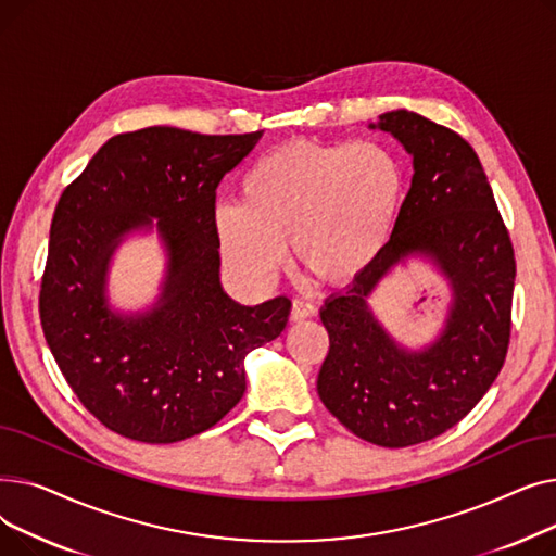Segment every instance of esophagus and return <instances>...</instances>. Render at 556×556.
Returning <instances> with one entry per match:
<instances>
[{
    "label": "esophagus",
    "instance_id": "1",
    "mask_svg": "<svg viewBox=\"0 0 556 556\" xmlns=\"http://www.w3.org/2000/svg\"><path fill=\"white\" fill-rule=\"evenodd\" d=\"M315 313V306L306 300H293V306H290V323H302V319L311 317Z\"/></svg>",
    "mask_w": 556,
    "mask_h": 556
}]
</instances>
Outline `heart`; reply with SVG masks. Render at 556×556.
I'll return each mask as SVG.
<instances>
[{
	"mask_svg": "<svg viewBox=\"0 0 556 556\" xmlns=\"http://www.w3.org/2000/svg\"><path fill=\"white\" fill-rule=\"evenodd\" d=\"M405 200V170L376 141H293L245 173L241 202L212 214L218 248L248 279H268L290 241L295 261L327 281L361 275L392 239Z\"/></svg>",
	"mask_w": 556,
	"mask_h": 556,
	"instance_id": "b5f03b06",
	"label": "heart"
}]
</instances>
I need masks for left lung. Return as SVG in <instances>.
I'll return each instance as SVG.
<instances>
[{"label":"left lung","mask_w":556,"mask_h":556,"mask_svg":"<svg viewBox=\"0 0 556 556\" xmlns=\"http://www.w3.org/2000/svg\"><path fill=\"white\" fill-rule=\"evenodd\" d=\"M413 155V185L392 239L319 317L329 354L317 374L327 410L361 440L405 448L469 415L498 376L511 331L516 261L486 173L457 132L410 110L369 124ZM407 257H426L452 286L445 327L407 350L377 323L368 298Z\"/></svg>","instance_id":"8db88e82"}]
</instances>
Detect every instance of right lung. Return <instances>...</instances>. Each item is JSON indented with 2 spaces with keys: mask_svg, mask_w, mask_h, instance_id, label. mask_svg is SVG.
Listing matches in <instances>:
<instances>
[{
  "mask_svg": "<svg viewBox=\"0 0 556 556\" xmlns=\"http://www.w3.org/2000/svg\"><path fill=\"white\" fill-rule=\"evenodd\" d=\"M258 139L173 126L116 135L55 204L42 331L74 394L116 434L173 444L216 426L245 392V356L288 323V298L243 306L220 286L216 189ZM132 230L159 231L167 275L151 309L122 314L106 273Z\"/></svg>",
  "mask_w": 556,
  "mask_h": 556,
  "instance_id": "1",
  "label": "right lung"
}]
</instances>
